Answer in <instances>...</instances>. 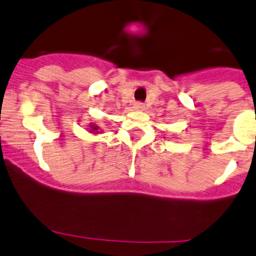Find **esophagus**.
<instances>
[{
	"mask_svg": "<svg viewBox=\"0 0 256 256\" xmlns=\"http://www.w3.org/2000/svg\"><path fill=\"white\" fill-rule=\"evenodd\" d=\"M144 108H146V106L142 102H136V104H134V110H144Z\"/></svg>",
	"mask_w": 256,
	"mask_h": 256,
	"instance_id": "obj_1",
	"label": "esophagus"
}]
</instances>
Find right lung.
<instances>
[{"mask_svg":"<svg viewBox=\"0 0 256 256\" xmlns=\"http://www.w3.org/2000/svg\"><path fill=\"white\" fill-rule=\"evenodd\" d=\"M98 129H100L98 126L93 124V123H90V133H98Z\"/></svg>","mask_w":256,"mask_h":256,"instance_id":"right-lung-1","label":"right lung"}]
</instances>
